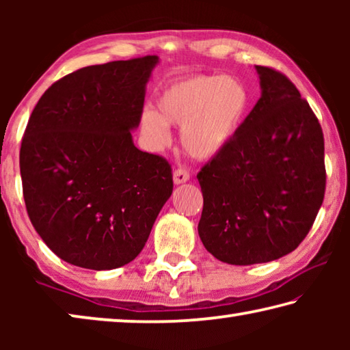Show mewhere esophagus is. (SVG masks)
<instances>
[{
	"label": "esophagus",
	"instance_id": "1",
	"mask_svg": "<svg viewBox=\"0 0 350 350\" xmlns=\"http://www.w3.org/2000/svg\"><path fill=\"white\" fill-rule=\"evenodd\" d=\"M189 179V173L183 168H177L173 173V180L176 185H180V183H185Z\"/></svg>",
	"mask_w": 350,
	"mask_h": 350
}]
</instances>
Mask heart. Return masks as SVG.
<instances>
[{
  "label": "heart",
  "mask_w": 350,
  "mask_h": 350,
  "mask_svg": "<svg viewBox=\"0 0 350 350\" xmlns=\"http://www.w3.org/2000/svg\"><path fill=\"white\" fill-rule=\"evenodd\" d=\"M248 108L250 92L236 77L193 75L170 83L157 98V111L142 112L140 125L159 148L168 144L170 125L180 126L183 150L206 161L234 139Z\"/></svg>",
  "instance_id": "1"
}]
</instances>
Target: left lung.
<instances>
[{
    "mask_svg": "<svg viewBox=\"0 0 350 350\" xmlns=\"http://www.w3.org/2000/svg\"><path fill=\"white\" fill-rule=\"evenodd\" d=\"M256 72L258 103L198 174L200 241L233 265L270 262L293 252L315 222L325 189L317 116L286 75L265 66Z\"/></svg>",
    "mask_w": 350,
    "mask_h": 350,
    "instance_id": "left-lung-1",
    "label": "left lung"
}]
</instances>
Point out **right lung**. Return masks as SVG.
<instances>
[{"label":"right lung","mask_w":350,"mask_h":350,"mask_svg":"<svg viewBox=\"0 0 350 350\" xmlns=\"http://www.w3.org/2000/svg\"><path fill=\"white\" fill-rule=\"evenodd\" d=\"M157 63L146 55L75 70L41 96L27 122L20 171L29 219L77 267L131 262L173 193L170 163L131 135Z\"/></svg>","instance_id":"obj_1"}]
</instances>
